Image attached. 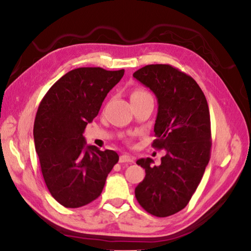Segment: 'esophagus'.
I'll return each instance as SVG.
<instances>
[{"label": "esophagus", "instance_id": "34e87169", "mask_svg": "<svg viewBox=\"0 0 251 251\" xmlns=\"http://www.w3.org/2000/svg\"><path fill=\"white\" fill-rule=\"evenodd\" d=\"M134 157L131 155L128 154H124V155H121L120 157V163H133L134 161Z\"/></svg>", "mask_w": 251, "mask_h": 251}]
</instances>
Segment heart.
<instances>
[{"instance_id": "1", "label": "heart", "mask_w": 251, "mask_h": 251, "mask_svg": "<svg viewBox=\"0 0 251 251\" xmlns=\"http://www.w3.org/2000/svg\"><path fill=\"white\" fill-rule=\"evenodd\" d=\"M146 95H150V94H147L146 92H144V91H142V90H136L133 94H131V99H133V97H139V96H146Z\"/></svg>"}]
</instances>
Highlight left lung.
I'll return each instance as SVG.
<instances>
[{
  "mask_svg": "<svg viewBox=\"0 0 251 251\" xmlns=\"http://www.w3.org/2000/svg\"><path fill=\"white\" fill-rule=\"evenodd\" d=\"M133 76L158 101L152 146L166 151L159 166L151 158L136 161L146 175L135 196L147 212L167 217L187 206L209 161V108L196 80L171 65H146Z\"/></svg>",
  "mask_w": 251,
  "mask_h": 251,
  "instance_id": "left-lung-1",
  "label": "left lung"
}]
</instances>
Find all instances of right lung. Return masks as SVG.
Instances as JSON below:
<instances>
[{
	"instance_id": "obj_1",
	"label": "right lung",
	"mask_w": 251,
	"mask_h": 251,
	"mask_svg": "<svg viewBox=\"0 0 251 251\" xmlns=\"http://www.w3.org/2000/svg\"><path fill=\"white\" fill-rule=\"evenodd\" d=\"M124 72L72 70L50 88L37 109L33 135L41 171L50 195L66 208L95 201L120 158L116 151L87 145L83 133Z\"/></svg>"
}]
</instances>
